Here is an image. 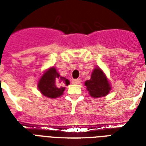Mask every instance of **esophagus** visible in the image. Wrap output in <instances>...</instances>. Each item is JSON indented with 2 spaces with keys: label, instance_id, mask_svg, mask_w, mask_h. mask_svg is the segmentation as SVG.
Returning <instances> with one entry per match:
<instances>
[{
  "label": "esophagus",
  "instance_id": "obj_1",
  "mask_svg": "<svg viewBox=\"0 0 146 146\" xmlns=\"http://www.w3.org/2000/svg\"><path fill=\"white\" fill-rule=\"evenodd\" d=\"M73 84H80V83H81V80L80 79H76L74 80L73 81Z\"/></svg>",
  "mask_w": 146,
  "mask_h": 146
}]
</instances>
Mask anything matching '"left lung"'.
Here are the masks:
<instances>
[{"label":"left lung","mask_w":146,"mask_h":146,"mask_svg":"<svg viewBox=\"0 0 146 146\" xmlns=\"http://www.w3.org/2000/svg\"><path fill=\"white\" fill-rule=\"evenodd\" d=\"M86 89L92 98L105 97L112 89L106 73L99 67H95L91 75V79L84 83Z\"/></svg>","instance_id":"8db88e82"}]
</instances>
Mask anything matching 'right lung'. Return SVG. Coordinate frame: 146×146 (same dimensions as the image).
Returning a JSON list of instances; mask_svg holds the SVG:
<instances>
[{
	"label": "right lung",
	"mask_w": 146,
	"mask_h": 146,
	"mask_svg": "<svg viewBox=\"0 0 146 146\" xmlns=\"http://www.w3.org/2000/svg\"><path fill=\"white\" fill-rule=\"evenodd\" d=\"M61 83L69 85L70 80L62 77L55 67L48 68L43 73L37 81V88L42 95L49 98H56L62 95L66 88Z\"/></svg>",
	"instance_id": "right-lung-1"
}]
</instances>
